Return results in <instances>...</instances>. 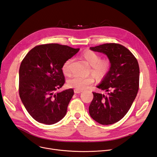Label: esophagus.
I'll list each match as a JSON object with an SVG mask.
<instances>
[{"label":"esophagus","instance_id":"34e87169","mask_svg":"<svg viewBox=\"0 0 157 157\" xmlns=\"http://www.w3.org/2000/svg\"><path fill=\"white\" fill-rule=\"evenodd\" d=\"M82 90H77V89H75L74 90V92L76 94H79L80 92H82Z\"/></svg>","mask_w":157,"mask_h":157}]
</instances>
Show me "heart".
<instances>
[{"mask_svg":"<svg viewBox=\"0 0 157 157\" xmlns=\"http://www.w3.org/2000/svg\"><path fill=\"white\" fill-rule=\"evenodd\" d=\"M82 58L91 66L90 73L97 80H101L108 75L111 69V62L109 59H101L100 55L92 50L85 51L82 54ZM71 59H68L65 60L62 65L61 70L65 75H69L71 73ZM94 82L93 77H81L75 76L68 80L67 84L71 88L83 90L92 84Z\"/></svg>","mask_w":157,"mask_h":157,"instance_id":"1","label":"heart"}]
</instances>
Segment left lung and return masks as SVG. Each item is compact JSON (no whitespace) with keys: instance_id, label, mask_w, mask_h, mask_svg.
Returning <instances> with one entry per match:
<instances>
[{"instance_id":"1","label":"left lung","mask_w":157,"mask_h":157,"mask_svg":"<svg viewBox=\"0 0 157 157\" xmlns=\"http://www.w3.org/2000/svg\"><path fill=\"white\" fill-rule=\"evenodd\" d=\"M90 50L106 54L111 62V69L97 86L107 92V94L93 92L89 113L99 124H112L126 115L137 96L139 64L132 52L119 44L107 43L90 47Z\"/></svg>"}]
</instances>
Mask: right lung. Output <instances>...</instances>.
<instances>
[{
  "label": "right lung",
  "mask_w": 157,
  "mask_h": 157,
  "mask_svg": "<svg viewBox=\"0 0 157 157\" xmlns=\"http://www.w3.org/2000/svg\"><path fill=\"white\" fill-rule=\"evenodd\" d=\"M78 50L59 44H41L31 49L22 60L19 94L26 110L37 122L53 124L65 116L74 90L56 91L65 82L63 63Z\"/></svg>",
  "instance_id": "1"
}]
</instances>
